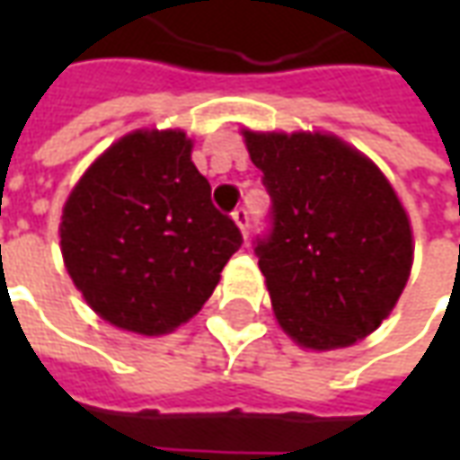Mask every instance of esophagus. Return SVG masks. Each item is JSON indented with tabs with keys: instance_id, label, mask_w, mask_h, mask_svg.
Wrapping results in <instances>:
<instances>
[{
	"instance_id": "1",
	"label": "esophagus",
	"mask_w": 460,
	"mask_h": 460,
	"mask_svg": "<svg viewBox=\"0 0 460 460\" xmlns=\"http://www.w3.org/2000/svg\"><path fill=\"white\" fill-rule=\"evenodd\" d=\"M231 217L239 224L241 234H243V239H246V236H249V209H246V207H239V209H234Z\"/></svg>"
}]
</instances>
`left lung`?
<instances>
[{
	"label": "left lung",
	"instance_id": "obj_1",
	"mask_svg": "<svg viewBox=\"0 0 460 460\" xmlns=\"http://www.w3.org/2000/svg\"><path fill=\"white\" fill-rule=\"evenodd\" d=\"M270 197L253 241L280 328L298 345L335 349L392 313L411 270V229L394 190L332 135L243 132Z\"/></svg>",
	"mask_w": 460,
	"mask_h": 460
}]
</instances>
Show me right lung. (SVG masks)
Returning <instances> with one entry per match:
<instances>
[{
    "label": "right lung",
    "mask_w": 460,
    "mask_h": 460,
    "mask_svg": "<svg viewBox=\"0 0 460 460\" xmlns=\"http://www.w3.org/2000/svg\"><path fill=\"white\" fill-rule=\"evenodd\" d=\"M241 243L180 130L125 135L75 184L61 217L75 288L101 318L140 335L187 323Z\"/></svg>",
    "instance_id": "add662e5"
}]
</instances>
